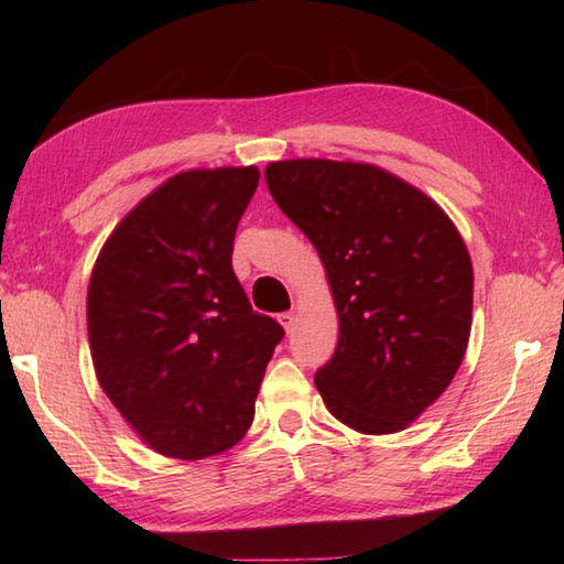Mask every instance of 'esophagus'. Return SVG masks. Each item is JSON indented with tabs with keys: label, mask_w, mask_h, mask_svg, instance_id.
<instances>
[{
	"label": "esophagus",
	"mask_w": 564,
	"mask_h": 564,
	"mask_svg": "<svg viewBox=\"0 0 564 564\" xmlns=\"http://www.w3.org/2000/svg\"><path fill=\"white\" fill-rule=\"evenodd\" d=\"M279 321H281V326L285 328V333L293 330V326H295V316H293V313H281Z\"/></svg>",
	"instance_id": "1"
}]
</instances>
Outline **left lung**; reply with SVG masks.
<instances>
[{
	"label": "left lung",
	"mask_w": 564,
	"mask_h": 564,
	"mask_svg": "<svg viewBox=\"0 0 564 564\" xmlns=\"http://www.w3.org/2000/svg\"><path fill=\"white\" fill-rule=\"evenodd\" d=\"M281 212L316 246L338 343L316 388L340 423L395 433L451 386L473 316V263L443 208L383 169L295 159L265 166Z\"/></svg>",
	"instance_id": "left-lung-1"
}]
</instances>
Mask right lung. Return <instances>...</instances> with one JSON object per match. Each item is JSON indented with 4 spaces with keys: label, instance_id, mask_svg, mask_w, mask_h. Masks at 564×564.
Here are the masks:
<instances>
[{
    "label": "right lung",
    "instance_id": "right-lung-1",
    "mask_svg": "<svg viewBox=\"0 0 564 564\" xmlns=\"http://www.w3.org/2000/svg\"><path fill=\"white\" fill-rule=\"evenodd\" d=\"M259 169L186 171L117 226L94 265L87 323L97 378L156 453L202 460L241 441L283 338L256 313L231 253Z\"/></svg>",
    "mask_w": 564,
    "mask_h": 564
}]
</instances>
